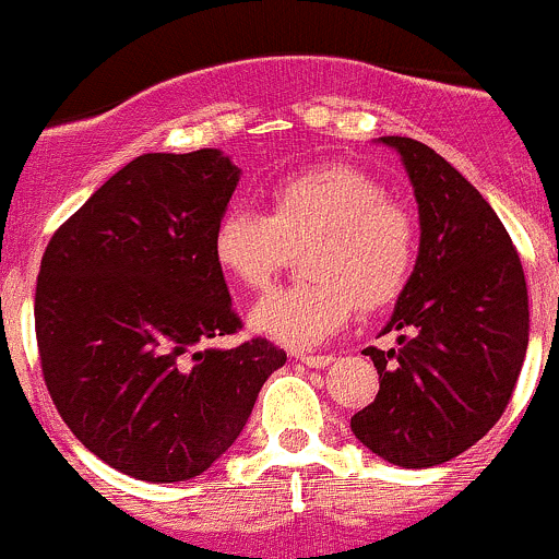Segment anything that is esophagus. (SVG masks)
<instances>
[{
  "label": "esophagus",
  "mask_w": 559,
  "mask_h": 559,
  "mask_svg": "<svg viewBox=\"0 0 559 559\" xmlns=\"http://www.w3.org/2000/svg\"><path fill=\"white\" fill-rule=\"evenodd\" d=\"M298 361L309 369H323L334 361V356H298Z\"/></svg>",
  "instance_id": "obj_1"
}]
</instances>
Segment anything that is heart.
Wrapping results in <instances>:
<instances>
[{"mask_svg":"<svg viewBox=\"0 0 559 559\" xmlns=\"http://www.w3.org/2000/svg\"><path fill=\"white\" fill-rule=\"evenodd\" d=\"M269 214L230 206L212 234L219 272L245 290H261L312 245L309 285L277 287L250 312V329L277 345L307 350L340 334L358 307L394 304L413 277L418 228L413 214L353 165H314L266 192Z\"/></svg>","mask_w":559,"mask_h":559,"instance_id":"b5f03b06","label":"heart"}]
</instances>
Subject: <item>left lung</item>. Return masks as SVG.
<instances>
[{"instance_id": "1", "label": "left lung", "mask_w": 559, "mask_h": 559, "mask_svg": "<svg viewBox=\"0 0 559 559\" xmlns=\"http://www.w3.org/2000/svg\"><path fill=\"white\" fill-rule=\"evenodd\" d=\"M396 148L418 203L416 269L383 334L400 347H367L380 391L350 418L372 454L400 467H435L478 443L508 407L530 336L527 282L495 209L427 143Z\"/></svg>"}]
</instances>
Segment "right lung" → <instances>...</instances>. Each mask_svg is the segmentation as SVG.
<instances>
[{"instance_id": "1", "label": "right lung", "mask_w": 559, "mask_h": 559, "mask_svg": "<svg viewBox=\"0 0 559 559\" xmlns=\"http://www.w3.org/2000/svg\"><path fill=\"white\" fill-rule=\"evenodd\" d=\"M239 176L219 148L141 154L43 255L35 331L48 394L94 456L138 480L212 467L287 361L261 336L203 347L241 329L212 258Z\"/></svg>"}]
</instances>
